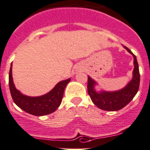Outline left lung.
Returning a JSON list of instances; mask_svg holds the SVG:
<instances>
[{
  "instance_id": "1",
  "label": "left lung",
  "mask_w": 150,
  "mask_h": 150,
  "mask_svg": "<svg viewBox=\"0 0 150 150\" xmlns=\"http://www.w3.org/2000/svg\"><path fill=\"white\" fill-rule=\"evenodd\" d=\"M125 49L131 53L134 57V70L132 80L121 90L116 91H96L94 86L97 82L88 76V93L92 102L100 109L114 112L121 109L131 102L136 95L140 85V73L136 56L128 47L124 46Z\"/></svg>"
}]
</instances>
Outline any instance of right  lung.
Wrapping results in <instances>:
<instances>
[{
	"instance_id": "obj_1",
	"label": "right lung",
	"mask_w": 150,
	"mask_h": 150,
	"mask_svg": "<svg viewBox=\"0 0 150 150\" xmlns=\"http://www.w3.org/2000/svg\"><path fill=\"white\" fill-rule=\"evenodd\" d=\"M71 79L61 81L48 92L40 97H29L22 94L17 90L13 82L12 75V64L9 74V86L12 98L15 103L27 113L35 116H43L55 112L62 100L64 91Z\"/></svg>"
}]
</instances>
